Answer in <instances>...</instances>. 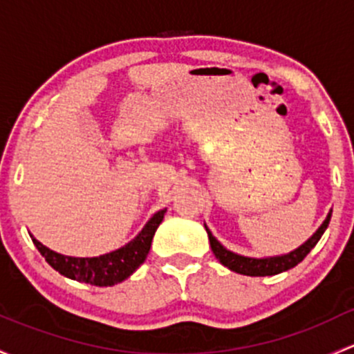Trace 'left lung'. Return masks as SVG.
Masks as SVG:
<instances>
[{
  "label": "left lung",
  "instance_id": "1",
  "mask_svg": "<svg viewBox=\"0 0 354 354\" xmlns=\"http://www.w3.org/2000/svg\"><path fill=\"white\" fill-rule=\"evenodd\" d=\"M330 215H333V210H329L326 221L322 222L321 227L308 237L307 241L302 245H299L293 251L286 252V254H278V256H268V258H249V256L237 254V252H232L230 249H227L225 245H222L215 239L214 234L210 232L207 224L205 230L208 234V241H210V248L214 251L215 258L222 263V265L229 268L230 271H236L239 274H245V277H273V274L283 273V271L292 270L299 265L300 261H304L305 256L314 249V245L319 243V239L322 237V234L326 232L327 225H329Z\"/></svg>",
  "mask_w": 354,
  "mask_h": 354
}]
</instances>
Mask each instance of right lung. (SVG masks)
<instances>
[{"instance_id":"1","label":"right lung","mask_w":354,"mask_h":354,"mask_svg":"<svg viewBox=\"0 0 354 354\" xmlns=\"http://www.w3.org/2000/svg\"><path fill=\"white\" fill-rule=\"evenodd\" d=\"M165 214L166 208L156 212L149 218L147 224L142 227V230L130 243L122 245L120 249L106 252V254L95 256V258L64 256L39 243L32 234H30V237H32L33 244L37 245L40 254L46 258V261L55 271L64 274L66 278L95 286H113L127 280L130 274L146 261L152 244V237H154L156 230H158L159 224L165 218Z\"/></svg>"}]
</instances>
